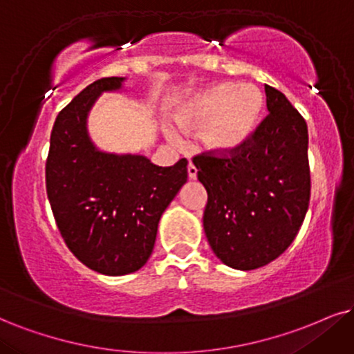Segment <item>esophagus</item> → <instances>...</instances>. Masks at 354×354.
<instances>
[{
  "label": "esophagus",
  "mask_w": 354,
  "mask_h": 354,
  "mask_svg": "<svg viewBox=\"0 0 354 354\" xmlns=\"http://www.w3.org/2000/svg\"><path fill=\"white\" fill-rule=\"evenodd\" d=\"M187 172H189L190 178H197V167H195V165L192 162L187 165Z\"/></svg>",
  "instance_id": "1"
}]
</instances>
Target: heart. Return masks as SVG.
<instances>
[{
    "instance_id": "obj_1",
    "label": "heart",
    "mask_w": 354,
    "mask_h": 354,
    "mask_svg": "<svg viewBox=\"0 0 354 354\" xmlns=\"http://www.w3.org/2000/svg\"><path fill=\"white\" fill-rule=\"evenodd\" d=\"M264 98L256 86L216 84L200 90L177 110L176 121L182 129H203V141L218 152H231L241 147L254 133ZM169 141L182 144L174 129H165Z\"/></svg>"
}]
</instances>
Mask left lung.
I'll return each mask as SVG.
<instances>
[{"label": "left lung", "mask_w": 354, "mask_h": 354, "mask_svg": "<svg viewBox=\"0 0 354 354\" xmlns=\"http://www.w3.org/2000/svg\"><path fill=\"white\" fill-rule=\"evenodd\" d=\"M264 90L269 115L241 147L194 157L208 194L205 234L218 259L239 270L281 256L310 202L307 123L286 95L269 85Z\"/></svg>", "instance_id": "1"}]
</instances>
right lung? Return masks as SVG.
<instances>
[{
  "mask_svg": "<svg viewBox=\"0 0 354 354\" xmlns=\"http://www.w3.org/2000/svg\"><path fill=\"white\" fill-rule=\"evenodd\" d=\"M123 82L100 78L59 113L46 162L57 228L73 256L104 276H124L147 263L160 216L187 182V159L159 167L146 156L110 154L91 142V106Z\"/></svg>",
  "mask_w": 354,
  "mask_h": 354,
  "instance_id": "add662e5",
  "label": "right lung"
}]
</instances>
